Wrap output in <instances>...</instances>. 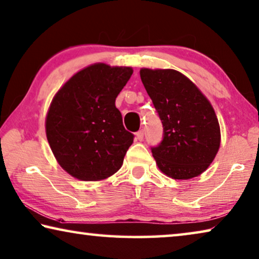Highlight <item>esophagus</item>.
<instances>
[{
  "label": "esophagus",
  "instance_id": "1",
  "mask_svg": "<svg viewBox=\"0 0 259 259\" xmlns=\"http://www.w3.org/2000/svg\"><path fill=\"white\" fill-rule=\"evenodd\" d=\"M136 137L138 141H143V138H144V130H139L136 133Z\"/></svg>",
  "mask_w": 259,
  "mask_h": 259
}]
</instances>
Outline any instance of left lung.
<instances>
[{
    "label": "left lung",
    "mask_w": 259,
    "mask_h": 259,
    "mask_svg": "<svg viewBox=\"0 0 259 259\" xmlns=\"http://www.w3.org/2000/svg\"><path fill=\"white\" fill-rule=\"evenodd\" d=\"M141 78L163 126V138L151 147L159 169L175 180L207 169L220 147L218 118L207 98L173 69H141Z\"/></svg>",
    "instance_id": "obj_1"
}]
</instances>
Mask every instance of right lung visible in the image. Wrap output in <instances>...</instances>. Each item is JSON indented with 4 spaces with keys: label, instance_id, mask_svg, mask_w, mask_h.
<instances>
[{
    "label": "right lung",
    "instance_id": "right-lung-1",
    "mask_svg": "<svg viewBox=\"0 0 259 259\" xmlns=\"http://www.w3.org/2000/svg\"><path fill=\"white\" fill-rule=\"evenodd\" d=\"M133 68L89 65L53 98L46 135L60 166L81 181H100L120 169L134 135L123 126L115 106Z\"/></svg>",
    "mask_w": 259,
    "mask_h": 259
}]
</instances>
